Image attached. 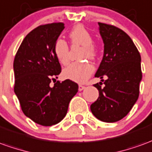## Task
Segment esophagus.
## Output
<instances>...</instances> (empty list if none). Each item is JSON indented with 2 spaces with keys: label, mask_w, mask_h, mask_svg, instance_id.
Masks as SVG:
<instances>
[{
  "label": "esophagus",
  "mask_w": 152,
  "mask_h": 152,
  "mask_svg": "<svg viewBox=\"0 0 152 152\" xmlns=\"http://www.w3.org/2000/svg\"><path fill=\"white\" fill-rule=\"evenodd\" d=\"M79 91H83L84 89H86V86H82V85H79Z\"/></svg>",
  "instance_id": "esophagus-1"
}]
</instances>
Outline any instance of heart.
<instances>
[{"instance_id":"1","label":"heart","mask_w":152,"mask_h":152,"mask_svg":"<svg viewBox=\"0 0 152 152\" xmlns=\"http://www.w3.org/2000/svg\"><path fill=\"white\" fill-rule=\"evenodd\" d=\"M69 37L73 45L77 44L83 46L81 58L91 59L95 58L96 48L93 45V37L84 26L76 25L71 30ZM53 51L55 56L61 64L66 65L70 61V52L68 44L64 39H58L55 41ZM94 66L86 61L74 62L63 70L62 75L66 79L71 80L76 83H84L90 78L94 72Z\"/></svg>"}]
</instances>
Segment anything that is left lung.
Returning <instances> with one entry per match:
<instances>
[{
    "label": "left lung",
    "mask_w": 152,
    "mask_h": 152,
    "mask_svg": "<svg viewBox=\"0 0 152 152\" xmlns=\"http://www.w3.org/2000/svg\"><path fill=\"white\" fill-rule=\"evenodd\" d=\"M98 24L104 45L103 59L94 76L108 78L104 87H101L102 82L94 85L99 98L91 105V110L100 121L114 123L124 118L138 99L142 77L141 55L125 32L113 25Z\"/></svg>",
    "instance_id": "1"
}]
</instances>
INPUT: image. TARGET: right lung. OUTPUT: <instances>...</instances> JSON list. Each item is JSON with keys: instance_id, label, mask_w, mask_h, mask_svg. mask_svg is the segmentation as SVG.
I'll return each instance as SVG.
<instances>
[{"instance_id": "right-lung-1", "label": "right lung", "mask_w": 152, "mask_h": 152, "mask_svg": "<svg viewBox=\"0 0 152 152\" xmlns=\"http://www.w3.org/2000/svg\"><path fill=\"white\" fill-rule=\"evenodd\" d=\"M64 28L63 23H53L33 29L21 43L14 60V91L22 111L42 126L61 122L78 91V85L71 80L50 85L61 73L53 46Z\"/></svg>"}]
</instances>
